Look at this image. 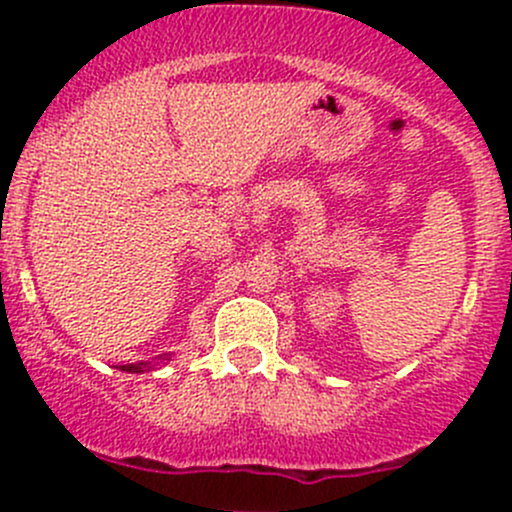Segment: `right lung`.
<instances>
[{
    "instance_id": "obj_1",
    "label": "right lung",
    "mask_w": 512,
    "mask_h": 512,
    "mask_svg": "<svg viewBox=\"0 0 512 512\" xmlns=\"http://www.w3.org/2000/svg\"><path fill=\"white\" fill-rule=\"evenodd\" d=\"M123 371H131V374H138V371H143L146 369V364H126V366H121Z\"/></svg>"
}]
</instances>
